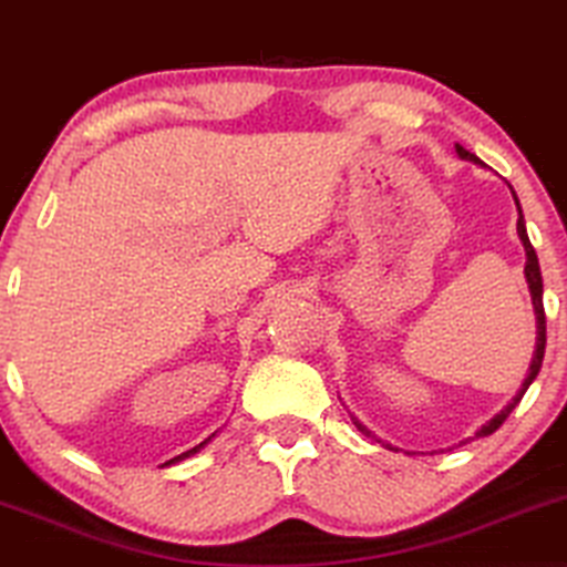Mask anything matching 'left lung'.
Here are the masks:
<instances>
[{
    "label": "left lung",
    "mask_w": 567,
    "mask_h": 567,
    "mask_svg": "<svg viewBox=\"0 0 567 567\" xmlns=\"http://www.w3.org/2000/svg\"><path fill=\"white\" fill-rule=\"evenodd\" d=\"M456 153L464 157V161H472V163H480L477 155H472L470 150H464L462 145H456ZM513 192V188H511ZM513 199H516V192H513ZM516 207H518V199H516ZM518 236H520V244H524L526 248V282H529V290H532V303H534V311H537V352H534V360H532V368H529V375H526L524 386H520V391L516 396H513V402L505 406V410H501L495 414L493 420L487 422V425H482V430L477 433V437L482 435H493L497 427L503 425L505 420H508V414L516 410V404L524 399L526 389L532 386V381L537 379L539 368H542V360H545V344H547V319H545V303H542V271H539V259H537V251H534L532 240L529 236H526V225H524V215H520V207H518ZM362 433H368L365 427L360 425V422H354Z\"/></svg>",
    "instance_id": "1"
}]
</instances>
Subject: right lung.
I'll list each match as a JSON object with an SVG mask.
<instances>
[{
  "instance_id": "add662e5",
  "label": "right lung",
  "mask_w": 567,
  "mask_h": 567,
  "mask_svg": "<svg viewBox=\"0 0 567 567\" xmlns=\"http://www.w3.org/2000/svg\"><path fill=\"white\" fill-rule=\"evenodd\" d=\"M207 441H209V437H207ZM207 441H205V443H207ZM205 443H199V446H194L192 451H186V454H181V456H176V458H171V462H165L163 466H168V464H176V462H181V458H186V456H192V454H196V451H199L202 446H205Z\"/></svg>"
}]
</instances>
